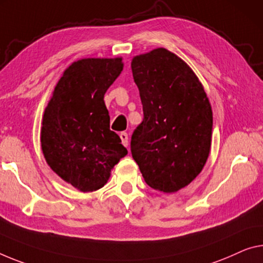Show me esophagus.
Wrapping results in <instances>:
<instances>
[{
	"label": "esophagus",
	"instance_id": "34e87169",
	"mask_svg": "<svg viewBox=\"0 0 263 263\" xmlns=\"http://www.w3.org/2000/svg\"><path fill=\"white\" fill-rule=\"evenodd\" d=\"M120 137H121V141H122V144L124 145V147H128L129 141H128V134H127V133H124V132L121 133Z\"/></svg>",
	"mask_w": 263,
	"mask_h": 263
}]
</instances>
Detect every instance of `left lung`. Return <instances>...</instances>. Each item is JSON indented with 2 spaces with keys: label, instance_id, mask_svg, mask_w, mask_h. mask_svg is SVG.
Here are the masks:
<instances>
[{
  "label": "left lung",
  "instance_id": "8db88e82",
  "mask_svg": "<svg viewBox=\"0 0 263 263\" xmlns=\"http://www.w3.org/2000/svg\"><path fill=\"white\" fill-rule=\"evenodd\" d=\"M132 71L143 109L132 135L133 159L148 185L175 193L199 175L208 159L211 103L188 64L164 48L135 56Z\"/></svg>",
  "mask_w": 263,
  "mask_h": 263
}]
</instances>
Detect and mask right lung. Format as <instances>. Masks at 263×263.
<instances>
[{
  "instance_id": "obj_1",
  "label": "right lung",
  "mask_w": 263,
  "mask_h": 263,
  "mask_svg": "<svg viewBox=\"0 0 263 263\" xmlns=\"http://www.w3.org/2000/svg\"><path fill=\"white\" fill-rule=\"evenodd\" d=\"M123 69L122 59H83L56 84L44 110L41 145L47 163L66 182L87 193L102 188L128 154L110 130L104 94Z\"/></svg>"
}]
</instances>
